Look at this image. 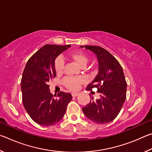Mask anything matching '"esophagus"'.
Listing matches in <instances>:
<instances>
[{
    "label": "esophagus",
    "mask_w": 152,
    "mask_h": 152,
    "mask_svg": "<svg viewBox=\"0 0 152 152\" xmlns=\"http://www.w3.org/2000/svg\"><path fill=\"white\" fill-rule=\"evenodd\" d=\"M78 94H79L78 92H72V96L73 97H76L78 96Z\"/></svg>",
    "instance_id": "esophagus-1"
}]
</instances>
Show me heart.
Instances as JSON below:
<instances>
[{
    "instance_id": "obj_1",
    "label": "heart",
    "mask_w": 152,
    "mask_h": 152,
    "mask_svg": "<svg viewBox=\"0 0 152 152\" xmlns=\"http://www.w3.org/2000/svg\"><path fill=\"white\" fill-rule=\"evenodd\" d=\"M70 58L82 68L85 67L88 63L89 58L86 53L82 51H76L70 56ZM64 61L61 57H58L54 62V68L58 74H61L64 70ZM84 80L82 78H66L64 80V84L67 88L72 91H76L79 88L80 84L83 82Z\"/></svg>"
}]
</instances>
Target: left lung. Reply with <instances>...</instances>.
I'll return each instance as SVG.
<instances>
[{
    "mask_svg": "<svg viewBox=\"0 0 152 152\" xmlns=\"http://www.w3.org/2000/svg\"><path fill=\"white\" fill-rule=\"evenodd\" d=\"M94 53L99 64V72L87 86V90L98 88L99 99L93 100L82 108L85 116L98 124L114 120L126 99L127 82L121 66L109 51L99 46H80Z\"/></svg>",
    "mask_w": 152,
    "mask_h": 152,
    "instance_id": "left-lung-1",
    "label": "left lung"
}]
</instances>
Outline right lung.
Masks as SVG:
<instances>
[{
	"mask_svg": "<svg viewBox=\"0 0 152 152\" xmlns=\"http://www.w3.org/2000/svg\"><path fill=\"white\" fill-rule=\"evenodd\" d=\"M70 47L45 45L30 58L25 66L20 83L23 103L30 117L40 125L51 126L60 121L72 98L70 93L64 92L55 97L48 85L50 80L56 76V59Z\"/></svg>",
	"mask_w": 152,
	"mask_h": 152,
	"instance_id": "add662e5",
	"label": "right lung"
}]
</instances>
